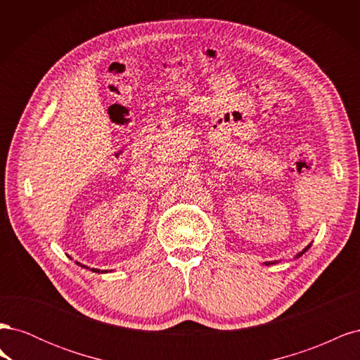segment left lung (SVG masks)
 Instances as JSON below:
<instances>
[{
    "instance_id": "1",
    "label": "left lung",
    "mask_w": 360,
    "mask_h": 360,
    "mask_svg": "<svg viewBox=\"0 0 360 360\" xmlns=\"http://www.w3.org/2000/svg\"><path fill=\"white\" fill-rule=\"evenodd\" d=\"M311 245H312V243H309V245H308V246H307V248H304V249H303V250H302V252H299V254H297V255H296V258H299V257H302V255H303V254H304V252H307V250H308V249H309V248H311ZM275 263H276V261H271V263H266V266H270V264H275Z\"/></svg>"
}]
</instances>
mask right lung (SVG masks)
Returning <instances> with one entry per match:
<instances>
[{
	"label": "right lung",
	"mask_w": 360,
	"mask_h": 360,
	"mask_svg": "<svg viewBox=\"0 0 360 360\" xmlns=\"http://www.w3.org/2000/svg\"><path fill=\"white\" fill-rule=\"evenodd\" d=\"M76 264L81 266V267H84V269H89V270H91V271H94V274H108L106 270H99V269H90V267H86V266H84V264L78 263V261H76Z\"/></svg>",
	"instance_id": "right-lung-1"
}]
</instances>
